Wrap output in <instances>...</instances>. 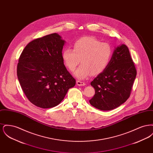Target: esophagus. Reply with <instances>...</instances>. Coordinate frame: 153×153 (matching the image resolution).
<instances>
[{"label": "esophagus", "mask_w": 153, "mask_h": 153, "mask_svg": "<svg viewBox=\"0 0 153 153\" xmlns=\"http://www.w3.org/2000/svg\"><path fill=\"white\" fill-rule=\"evenodd\" d=\"M76 83H77V85L79 86H84L85 85V84L84 82L81 81L80 80H77L76 81Z\"/></svg>", "instance_id": "1"}]
</instances>
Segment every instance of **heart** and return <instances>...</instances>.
I'll list each match as a JSON object with an SVG mask.
<instances>
[{"label": "heart", "mask_w": 153, "mask_h": 153, "mask_svg": "<svg viewBox=\"0 0 153 153\" xmlns=\"http://www.w3.org/2000/svg\"><path fill=\"white\" fill-rule=\"evenodd\" d=\"M73 50L65 49L62 58L66 66L73 71L77 65H81L74 71V76L80 79L92 74L102 72L108 65L112 57L113 50L111 45L103 43L92 36H85L73 44Z\"/></svg>", "instance_id": "1"}]
</instances>
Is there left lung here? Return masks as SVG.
Segmentation results:
<instances>
[{
	"instance_id": "1",
	"label": "left lung",
	"mask_w": 153,
	"mask_h": 153,
	"mask_svg": "<svg viewBox=\"0 0 153 153\" xmlns=\"http://www.w3.org/2000/svg\"><path fill=\"white\" fill-rule=\"evenodd\" d=\"M137 76V71L127 46L115 48L108 65L91 82L95 95L89 100L97 109H115L129 97Z\"/></svg>"
}]
</instances>
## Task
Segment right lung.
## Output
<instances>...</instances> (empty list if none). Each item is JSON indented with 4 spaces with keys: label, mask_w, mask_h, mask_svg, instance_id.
<instances>
[{
    "label": "right lung",
    "mask_w": 153,
    "mask_h": 153,
    "mask_svg": "<svg viewBox=\"0 0 153 153\" xmlns=\"http://www.w3.org/2000/svg\"><path fill=\"white\" fill-rule=\"evenodd\" d=\"M65 41L57 33L37 38L26 45L17 65V76L30 102L42 108L58 105L76 80L62 58Z\"/></svg>",
    "instance_id": "obj_1"
}]
</instances>
